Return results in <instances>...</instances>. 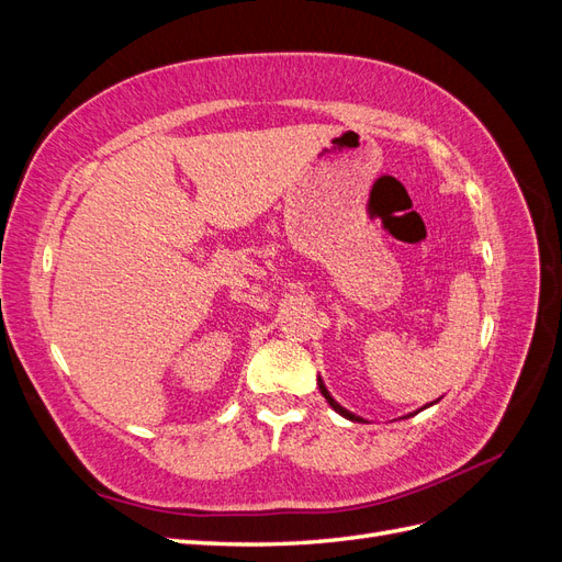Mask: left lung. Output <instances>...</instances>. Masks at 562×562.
I'll return each mask as SVG.
<instances>
[{"mask_svg": "<svg viewBox=\"0 0 562 562\" xmlns=\"http://www.w3.org/2000/svg\"><path fill=\"white\" fill-rule=\"evenodd\" d=\"M318 389H321V394H323V398H326L328 401V405L333 407V411L337 413V415H342L345 419H349V422H366L363 417H359V415H353L351 411H347V407H342V405H339L333 396H330V391L326 389V382H323V378L318 375ZM434 403H438V401H434ZM434 403H427V405H422L419 407V411H415V413H411V415H405V417H401V419H407V417H413V415H417V413H422V411H427V407H431Z\"/></svg>", "mask_w": 562, "mask_h": 562, "instance_id": "obj_1", "label": "left lung"}]
</instances>
